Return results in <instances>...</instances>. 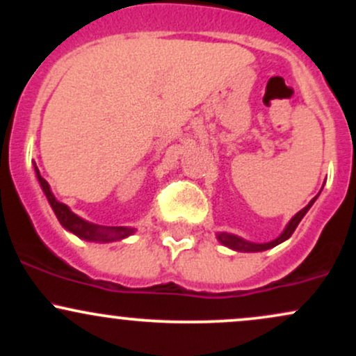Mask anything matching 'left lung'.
<instances>
[{"label":"left lung","instance_id":"8db88e82","mask_svg":"<svg viewBox=\"0 0 356 356\" xmlns=\"http://www.w3.org/2000/svg\"><path fill=\"white\" fill-rule=\"evenodd\" d=\"M316 197H318V195H316ZM316 197L312 199L308 206L303 207V209L298 212V214L293 216L291 220L288 222V226H286L284 231L280 234V238H276L275 241H269V243H264V244H256V243H249V241L243 239V238H238V236H234V234H227V232H218L219 243L224 244V246L234 249V251H241V252H259V251H266V249L275 248V246H277V244L283 243V241L291 238V234L295 232L298 224H300L301 219L305 218V214L309 211V207L313 206L314 201H316Z\"/></svg>","mask_w":356,"mask_h":356}]
</instances>
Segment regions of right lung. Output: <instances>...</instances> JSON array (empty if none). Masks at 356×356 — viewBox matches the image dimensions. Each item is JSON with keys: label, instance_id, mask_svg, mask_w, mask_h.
<instances>
[{"label": "right lung", "instance_id": "add662e5", "mask_svg": "<svg viewBox=\"0 0 356 356\" xmlns=\"http://www.w3.org/2000/svg\"><path fill=\"white\" fill-rule=\"evenodd\" d=\"M35 174L61 226H63L67 231L73 232L75 236H79V238L85 241H92V243H113V241H120L136 232V227L99 226V224H92L88 222V220L79 218L75 212L70 211V207L65 206L63 202L56 201V197L53 195L50 186H48V182L44 181L42 175H40V170L36 165H35Z\"/></svg>", "mask_w": 356, "mask_h": 356}]
</instances>
